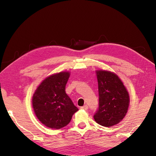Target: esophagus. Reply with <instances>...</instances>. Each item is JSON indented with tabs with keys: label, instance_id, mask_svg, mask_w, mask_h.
<instances>
[{
	"label": "esophagus",
	"instance_id": "34e87169",
	"mask_svg": "<svg viewBox=\"0 0 156 156\" xmlns=\"http://www.w3.org/2000/svg\"><path fill=\"white\" fill-rule=\"evenodd\" d=\"M88 108V107L87 105H84L83 107H81V109H83V110H85V111H87Z\"/></svg>",
	"mask_w": 156,
	"mask_h": 156
}]
</instances>
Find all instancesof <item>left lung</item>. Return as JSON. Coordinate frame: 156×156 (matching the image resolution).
Wrapping results in <instances>:
<instances>
[{
	"mask_svg": "<svg viewBox=\"0 0 156 156\" xmlns=\"http://www.w3.org/2000/svg\"><path fill=\"white\" fill-rule=\"evenodd\" d=\"M99 106L94 115L98 124L111 127L122 120L127 114L129 96L121 79L115 73L97 70Z\"/></svg>",
	"mask_w": 156,
	"mask_h": 156,
	"instance_id": "obj_1",
	"label": "left lung"
}]
</instances>
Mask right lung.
Returning <instances> with one entry per match:
<instances>
[{"label": "right lung", "mask_w": 156, "mask_h": 156, "mask_svg": "<svg viewBox=\"0 0 156 156\" xmlns=\"http://www.w3.org/2000/svg\"><path fill=\"white\" fill-rule=\"evenodd\" d=\"M69 77L68 72L49 76L35 92L33 108L36 117L46 127L55 129L64 127L78 111L65 91Z\"/></svg>", "instance_id": "1"}]
</instances>
